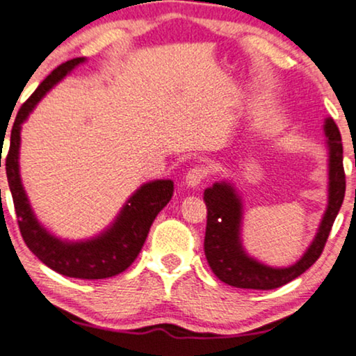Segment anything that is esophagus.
Wrapping results in <instances>:
<instances>
[{
  "label": "esophagus",
  "mask_w": 356,
  "mask_h": 356,
  "mask_svg": "<svg viewBox=\"0 0 356 356\" xmlns=\"http://www.w3.org/2000/svg\"><path fill=\"white\" fill-rule=\"evenodd\" d=\"M208 174L209 169L207 166H203V164H200V166H195L187 172V176H185V184H187L188 187H197V185L202 184L203 180L208 177Z\"/></svg>",
  "instance_id": "34e87169"
}]
</instances>
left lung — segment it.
Masks as SVG:
<instances>
[{"label": "left lung", "instance_id": "obj_1", "mask_svg": "<svg viewBox=\"0 0 356 356\" xmlns=\"http://www.w3.org/2000/svg\"><path fill=\"white\" fill-rule=\"evenodd\" d=\"M324 134L329 149V200L323 221L314 240L297 263L289 268H271L248 257L240 238L242 227V198L230 182H216L204 190V203L208 208L207 234H204V254L209 268L216 277L232 287L271 290L282 287L321 257L332 224L337 218L345 197L343 148L339 127L334 119L324 122Z\"/></svg>", "mask_w": 356, "mask_h": 356}]
</instances>
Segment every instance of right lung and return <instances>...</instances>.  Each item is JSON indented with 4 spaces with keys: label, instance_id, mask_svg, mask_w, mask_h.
Masks as SVG:
<instances>
[{
    "label": "right lung",
    "instance_id": "right-lung-1",
    "mask_svg": "<svg viewBox=\"0 0 356 356\" xmlns=\"http://www.w3.org/2000/svg\"><path fill=\"white\" fill-rule=\"evenodd\" d=\"M85 58H76L63 63L38 85L26 103L19 109L13 124L9 152L6 154V176L11 190L14 209L17 214L19 229L24 242L40 261L63 276L76 279H106L126 271L142 250L149 227L158 213L172 198V180H153L143 184L124 204L116 221L97 237L69 242L54 237L35 218L26 190L19 174V148H21V127L40 99L77 67ZM3 142V140H1ZM1 168V158H0Z\"/></svg>",
    "mask_w": 356,
    "mask_h": 356
}]
</instances>
